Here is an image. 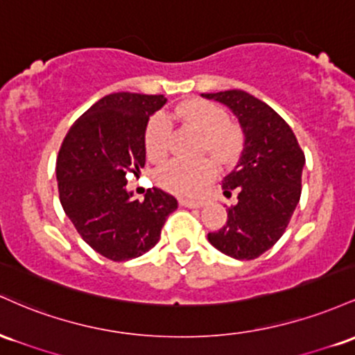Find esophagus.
I'll list each match as a JSON object with an SVG mask.
<instances>
[{"label": "esophagus", "mask_w": 355, "mask_h": 355, "mask_svg": "<svg viewBox=\"0 0 355 355\" xmlns=\"http://www.w3.org/2000/svg\"><path fill=\"white\" fill-rule=\"evenodd\" d=\"M179 205L184 208H202L205 201H194V199H179Z\"/></svg>", "instance_id": "esophagus-1"}]
</instances>
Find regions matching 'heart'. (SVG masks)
I'll use <instances>...</instances> for the list:
<instances>
[{"label":"heart","mask_w":355,"mask_h":355,"mask_svg":"<svg viewBox=\"0 0 355 355\" xmlns=\"http://www.w3.org/2000/svg\"><path fill=\"white\" fill-rule=\"evenodd\" d=\"M173 115L202 134L201 150L209 153L220 164H230L240 153L243 144L241 129L230 121L228 112L216 102L191 98L179 103ZM171 127L166 114L157 112L149 119L144 132L146 153L153 161L167 156L171 146ZM216 176V164L209 159L196 162L169 161L157 171L156 181L162 189L179 196H194Z\"/></svg>","instance_id":"1"}]
</instances>
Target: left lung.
Segmentation results:
<instances>
[{"label": "left lung", "mask_w": 355, "mask_h": 355, "mask_svg": "<svg viewBox=\"0 0 355 355\" xmlns=\"http://www.w3.org/2000/svg\"><path fill=\"white\" fill-rule=\"evenodd\" d=\"M228 105L245 134L236 167L225 178V196L236 194L228 221L208 233L211 245L236 260H254L282 238L302 194L305 154L295 134L270 105L243 90L201 94Z\"/></svg>", "instance_id": "8db88e82"}]
</instances>
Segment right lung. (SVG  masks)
<instances>
[{"mask_svg":"<svg viewBox=\"0 0 355 355\" xmlns=\"http://www.w3.org/2000/svg\"><path fill=\"white\" fill-rule=\"evenodd\" d=\"M166 103L162 95L117 92L82 114L63 139L57 157L63 211L87 245L112 261L149 252L178 208L176 198L147 189L144 201L127 193V174L146 164L149 117Z\"/></svg>","mask_w":355,"mask_h":355,"instance_id":"1","label":"right lung"}]
</instances>
